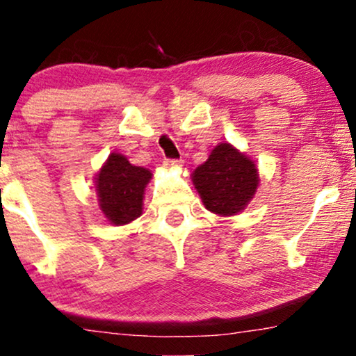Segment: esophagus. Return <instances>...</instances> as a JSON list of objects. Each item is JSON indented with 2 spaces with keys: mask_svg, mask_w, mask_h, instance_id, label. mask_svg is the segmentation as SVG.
Masks as SVG:
<instances>
[{
  "mask_svg": "<svg viewBox=\"0 0 356 356\" xmlns=\"http://www.w3.org/2000/svg\"><path fill=\"white\" fill-rule=\"evenodd\" d=\"M164 165L167 167V169H172V167H181L182 161L181 159H165Z\"/></svg>",
  "mask_w": 356,
  "mask_h": 356,
  "instance_id": "esophagus-1",
  "label": "esophagus"
}]
</instances>
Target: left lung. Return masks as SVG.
Segmentation results:
<instances>
[{
	"instance_id": "8db88e82",
	"label": "left lung",
	"mask_w": 356,
	"mask_h": 356,
	"mask_svg": "<svg viewBox=\"0 0 356 356\" xmlns=\"http://www.w3.org/2000/svg\"><path fill=\"white\" fill-rule=\"evenodd\" d=\"M192 182L207 211L218 216H236L254 197L259 174L248 155L231 144L212 149L204 164L192 172Z\"/></svg>"
}]
</instances>
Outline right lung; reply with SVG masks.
<instances>
[{"label": "right lung", "mask_w": 356, "mask_h": 356, "mask_svg": "<svg viewBox=\"0 0 356 356\" xmlns=\"http://www.w3.org/2000/svg\"><path fill=\"white\" fill-rule=\"evenodd\" d=\"M152 172L144 167L132 165L125 155L110 154L95 177L100 211L110 224L124 226L140 218L145 186Z\"/></svg>", "instance_id": "1"}]
</instances>
